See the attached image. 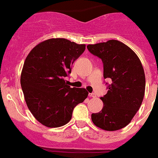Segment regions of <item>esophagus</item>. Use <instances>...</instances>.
Returning <instances> with one entry per match:
<instances>
[{"mask_svg":"<svg viewBox=\"0 0 158 158\" xmlns=\"http://www.w3.org/2000/svg\"><path fill=\"white\" fill-rule=\"evenodd\" d=\"M90 97H95V93H89Z\"/></svg>","mask_w":158,"mask_h":158,"instance_id":"34e87169","label":"esophagus"}]
</instances>
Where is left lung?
Listing matches in <instances>:
<instances>
[{"instance_id": "1", "label": "left lung", "mask_w": 158, "mask_h": 158, "mask_svg": "<svg viewBox=\"0 0 158 158\" xmlns=\"http://www.w3.org/2000/svg\"><path fill=\"white\" fill-rule=\"evenodd\" d=\"M89 52L101 59L104 78L109 79L108 93L100 99L103 109L91 114L95 125L116 131L128 125L140 108L145 90V76L140 59L128 46L109 40L87 46Z\"/></svg>"}]
</instances>
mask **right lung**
I'll list each match as a JSON object with an SVG mask.
<instances>
[{
    "mask_svg": "<svg viewBox=\"0 0 158 158\" xmlns=\"http://www.w3.org/2000/svg\"><path fill=\"white\" fill-rule=\"evenodd\" d=\"M84 50L85 45L51 38L37 45L26 57L21 86L28 108L45 126L57 128L67 124L75 106L87 97L84 88H71L64 79Z\"/></svg>",
    "mask_w": 158,
    "mask_h": 158,
    "instance_id": "right-lung-1",
    "label": "right lung"
}]
</instances>
